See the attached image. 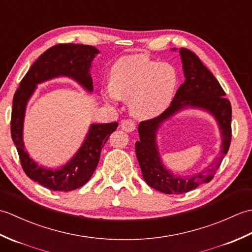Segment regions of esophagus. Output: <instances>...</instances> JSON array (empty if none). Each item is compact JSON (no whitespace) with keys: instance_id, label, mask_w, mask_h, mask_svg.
<instances>
[{"instance_id":"esophagus-1","label":"esophagus","mask_w":252,"mask_h":252,"mask_svg":"<svg viewBox=\"0 0 252 252\" xmlns=\"http://www.w3.org/2000/svg\"><path fill=\"white\" fill-rule=\"evenodd\" d=\"M121 127H122L123 131H126V132H132V131L135 130L136 125H135V122L133 121V120L126 119V120H123V121L121 122Z\"/></svg>"}]
</instances>
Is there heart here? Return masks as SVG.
I'll return each instance as SVG.
<instances>
[{
	"label": "heart",
	"instance_id": "obj_1",
	"mask_svg": "<svg viewBox=\"0 0 252 252\" xmlns=\"http://www.w3.org/2000/svg\"><path fill=\"white\" fill-rule=\"evenodd\" d=\"M109 83L104 91L107 100L116 103L119 98L129 99L132 115L151 119L161 115L170 106L179 76L170 63L136 54L122 57L115 63L110 70Z\"/></svg>",
	"mask_w": 252,
	"mask_h": 252
}]
</instances>
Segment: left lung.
<instances>
[{"instance_id":"left-lung-1","label":"left lung","mask_w":252,"mask_h":252,"mask_svg":"<svg viewBox=\"0 0 252 252\" xmlns=\"http://www.w3.org/2000/svg\"><path fill=\"white\" fill-rule=\"evenodd\" d=\"M175 51V49H172ZM185 81L179 88L172 103L161 115L138 125L140 141L135 143V153L143 178L146 183L164 194H183L213 179L227 154L232 138V107L220 83L196 54L180 49ZM187 108L201 109L215 118L221 133V152L215 162L201 173L191 177L173 175L165 168L158 151L157 132L171 116Z\"/></svg>"}]
</instances>
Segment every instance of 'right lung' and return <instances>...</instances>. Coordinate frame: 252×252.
I'll list each match as a JSON object with an SVG mask.
<instances>
[{
  "label": "right lung",
  "instance_id": "right-lung-1",
  "mask_svg": "<svg viewBox=\"0 0 252 252\" xmlns=\"http://www.w3.org/2000/svg\"><path fill=\"white\" fill-rule=\"evenodd\" d=\"M99 51L83 44H58L44 52L30 67L13 99L10 132L25 173L46 189L56 191H70L83 186L97 167L101 148L114 132L118 122L93 123L90 126L81 147L69 161L58 169H47L32 160L24 144V120L26 107L33 95L36 85L51 79L67 77L93 92L90 69Z\"/></svg>",
  "mask_w": 252,
  "mask_h": 252
}]
</instances>
